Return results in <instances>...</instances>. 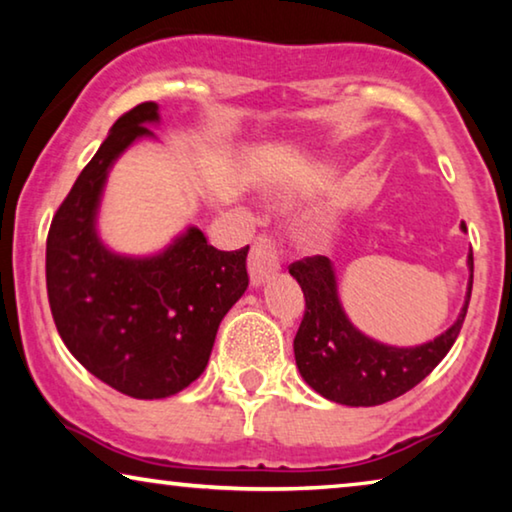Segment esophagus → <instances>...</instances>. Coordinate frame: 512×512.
<instances>
[{
  "label": "esophagus",
  "mask_w": 512,
  "mask_h": 512,
  "mask_svg": "<svg viewBox=\"0 0 512 512\" xmlns=\"http://www.w3.org/2000/svg\"><path fill=\"white\" fill-rule=\"evenodd\" d=\"M277 270H279V258H277L275 242H272L268 235H261L254 242V247H251V254H249L251 284L254 286L265 284L272 275H277Z\"/></svg>",
  "instance_id": "1"
}]
</instances>
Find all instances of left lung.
Here are the masks:
<instances>
[{"mask_svg": "<svg viewBox=\"0 0 512 512\" xmlns=\"http://www.w3.org/2000/svg\"><path fill=\"white\" fill-rule=\"evenodd\" d=\"M461 230L466 233L464 221ZM468 286L459 317L445 333L415 347L370 338L349 321L338 293V275L326 256L293 263L289 272L303 289L305 317L293 340L303 380L328 401L370 408L417 387L450 352L464 324L473 289V251H468Z\"/></svg>", "mask_w": 512, "mask_h": 512, "instance_id": "1", "label": "left lung"}]
</instances>
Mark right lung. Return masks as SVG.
<instances>
[{"instance_id": "obj_1", "label": "right lung", "mask_w": 512, "mask_h": 512, "mask_svg": "<svg viewBox=\"0 0 512 512\" xmlns=\"http://www.w3.org/2000/svg\"><path fill=\"white\" fill-rule=\"evenodd\" d=\"M151 125H160L156 102L111 125L46 240L48 303L62 342L97 380L144 401L198 380L221 319L249 286V247L219 251L195 226L149 256L102 242L97 216L111 167L139 139H156Z\"/></svg>"}]
</instances>
